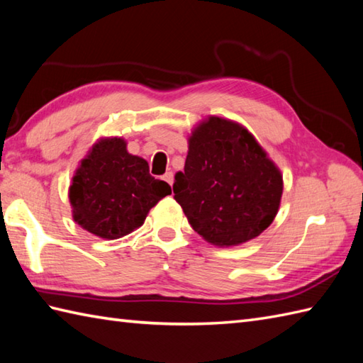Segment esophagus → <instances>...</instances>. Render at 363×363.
Returning <instances> with one entry per match:
<instances>
[{
    "mask_svg": "<svg viewBox=\"0 0 363 363\" xmlns=\"http://www.w3.org/2000/svg\"><path fill=\"white\" fill-rule=\"evenodd\" d=\"M164 181L168 182L169 186H172V184H173V173H172V172H167V173L164 174Z\"/></svg>",
    "mask_w": 363,
    "mask_h": 363,
    "instance_id": "34e87169",
    "label": "esophagus"
}]
</instances>
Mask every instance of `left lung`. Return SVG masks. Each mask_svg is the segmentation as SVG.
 <instances>
[{
    "label": "left lung",
    "instance_id": "1",
    "mask_svg": "<svg viewBox=\"0 0 363 363\" xmlns=\"http://www.w3.org/2000/svg\"><path fill=\"white\" fill-rule=\"evenodd\" d=\"M173 191L199 235L213 245L234 246L272 225L282 196V176L243 126L211 117L191 133Z\"/></svg>",
    "mask_w": 363,
    "mask_h": 363
}]
</instances>
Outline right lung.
I'll return each instance as SVG.
<instances>
[{
  "label": "right lung",
  "instance_id": "right-lung-1",
  "mask_svg": "<svg viewBox=\"0 0 363 363\" xmlns=\"http://www.w3.org/2000/svg\"><path fill=\"white\" fill-rule=\"evenodd\" d=\"M172 194L150 174L148 162L133 156L123 138H103L76 169L70 186L73 218L106 240L140 228L151 207Z\"/></svg>",
  "mask_w": 363,
  "mask_h": 363
}]
</instances>
